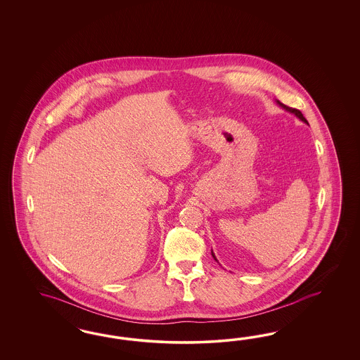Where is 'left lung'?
Instances as JSON below:
<instances>
[{
  "mask_svg": "<svg viewBox=\"0 0 360 360\" xmlns=\"http://www.w3.org/2000/svg\"><path fill=\"white\" fill-rule=\"evenodd\" d=\"M277 104H278V105H280V107H281V108L285 109V110H288V112H290V113H293V115H295V116H297V117H298V119H300V120L304 121V122H305V124H307V125H309V122H307V120H306L305 117H304V115H302V113H301V110H298V109H295V108H290V107H286V105H285V104H283V103H281V101H278V100H277ZM211 253H212V257H214V259H215V260H217V257H215V255H214V252H211Z\"/></svg>",
  "mask_w": 360,
  "mask_h": 360,
  "instance_id": "1",
  "label": "left lung"
}]
</instances>
